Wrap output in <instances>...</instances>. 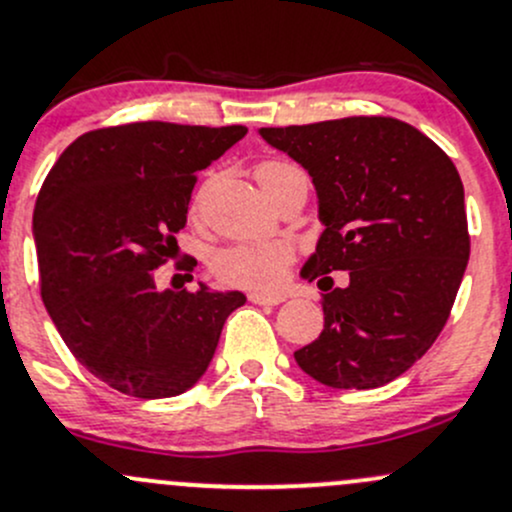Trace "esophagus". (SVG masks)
<instances>
[{
  "label": "esophagus",
  "instance_id": "1",
  "mask_svg": "<svg viewBox=\"0 0 512 512\" xmlns=\"http://www.w3.org/2000/svg\"><path fill=\"white\" fill-rule=\"evenodd\" d=\"M250 301L252 304H260V306H277L282 304L284 297L282 294H250Z\"/></svg>",
  "mask_w": 512,
  "mask_h": 512
}]
</instances>
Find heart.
I'll list each match as a JSON object with an SVG mask.
<instances>
[{"label": "heart", "mask_w": 512, "mask_h": 512, "mask_svg": "<svg viewBox=\"0 0 512 512\" xmlns=\"http://www.w3.org/2000/svg\"><path fill=\"white\" fill-rule=\"evenodd\" d=\"M255 176L267 196L272 198L284 181L304 174L287 161H262L255 169ZM289 262H292V247L284 245V242H240V245L225 247L213 257V272L215 277L223 279L225 284H233V287L267 292L282 282Z\"/></svg>", "instance_id": "b5f03b06"}]
</instances>
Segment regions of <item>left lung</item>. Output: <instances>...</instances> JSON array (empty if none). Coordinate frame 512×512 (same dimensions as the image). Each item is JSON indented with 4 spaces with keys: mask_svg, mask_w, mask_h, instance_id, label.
I'll return each instance as SVG.
<instances>
[{
    "mask_svg": "<svg viewBox=\"0 0 512 512\" xmlns=\"http://www.w3.org/2000/svg\"><path fill=\"white\" fill-rule=\"evenodd\" d=\"M260 137L311 176L324 225L301 267L324 289V331L294 353L336 390H373L432 348L464 279L471 242L454 161L392 117L262 127ZM349 272L331 290L328 271Z\"/></svg>",
    "mask_w": 512,
    "mask_h": 512,
    "instance_id": "obj_1",
    "label": "left lung"
}]
</instances>
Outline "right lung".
I'll return each mask as SVG.
<instances>
[{
  "label": "right lung",
  "mask_w": 512,
  "mask_h": 512,
  "mask_svg": "<svg viewBox=\"0 0 512 512\" xmlns=\"http://www.w3.org/2000/svg\"><path fill=\"white\" fill-rule=\"evenodd\" d=\"M247 127L132 122L85 132L58 157L34 208L41 299L71 353L102 383L159 400L211 365L242 292L157 287L179 250L196 171Z\"/></svg>",
  "instance_id": "obj_1"
}]
</instances>
